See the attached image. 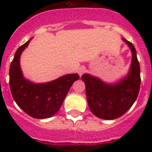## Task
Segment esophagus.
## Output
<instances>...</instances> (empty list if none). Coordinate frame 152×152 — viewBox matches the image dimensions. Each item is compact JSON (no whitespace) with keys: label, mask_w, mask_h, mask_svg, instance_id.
Masks as SVG:
<instances>
[{"label":"esophagus","mask_w":152,"mask_h":152,"mask_svg":"<svg viewBox=\"0 0 152 152\" xmlns=\"http://www.w3.org/2000/svg\"><path fill=\"white\" fill-rule=\"evenodd\" d=\"M85 70H86V69H85V68H84V67L81 66V67H80V68H79L78 70H77V72H78L79 75H80V76H82V75H83V73H84V72H85Z\"/></svg>","instance_id":"1"}]
</instances>
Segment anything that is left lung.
<instances>
[{"label": "left lung", "instance_id": "1", "mask_svg": "<svg viewBox=\"0 0 152 152\" xmlns=\"http://www.w3.org/2000/svg\"><path fill=\"white\" fill-rule=\"evenodd\" d=\"M132 52L129 73L115 83H107L85 73L81 76L86 87V95L91 111L97 118L113 120L121 117L133 105L140 87V69L137 51L130 42L123 39Z\"/></svg>", "mask_w": 152, "mask_h": 152}]
</instances>
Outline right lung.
<instances>
[{
	"instance_id": "right-lung-1",
	"label": "right lung",
	"mask_w": 152,
	"mask_h": 152,
	"mask_svg": "<svg viewBox=\"0 0 152 152\" xmlns=\"http://www.w3.org/2000/svg\"><path fill=\"white\" fill-rule=\"evenodd\" d=\"M31 39L15 53L9 69V85L13 99L25 113L34 118L44 119L54 115L61 106L72 83L79 80L77 73L68 74L57 80L35 83L24 78L20 68L22 52Z\"/></svg>"
}]
</instances>
